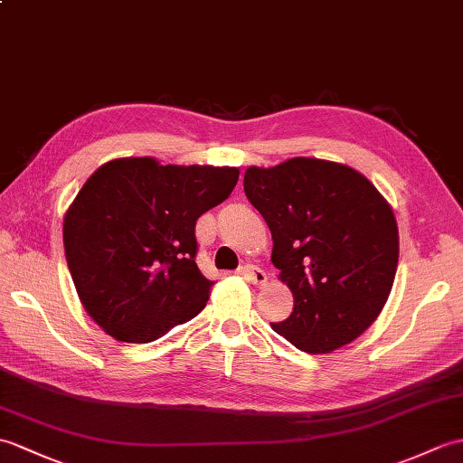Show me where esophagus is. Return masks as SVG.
Listing matches in <instances>:
<instances>
[{"label": "esophagus", "mask_w": 463, "mask_h": 463, "mask_svg": "<svg viewBox=\"0 0 463 463\" xmlns=\"http://www.w3.org/2000/svg\"><path fill=\"white\" fill-rule=\"evenodd\" d=\"M241 274L246 278V280L252 282L254 286H264L268 282V276L262 270V268H258L254 264H246L241 268Z\"/></svg>", "instance_id": "obj_1"}]
</instances>
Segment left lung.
Returning a JSON list of instances; mask_svg holds the SVG:
<instances>
[{"label": "left lung", "mask_w": 463, "mask_h": 463, "mask_svg": "<svg viewBox=\"0 0 463 463\" xmlns=\"http://www.w3.org/2000/svg\"><path fill=\"white\" fill-rule=\"evenodd\" d=\"M244 193L294 296V311L272 329L311 354L357 339L379 317L399 264V227L377 187L349 165L292 157L246 169Z\"/></svg>", "instance_id": "obj_1"}]
</instances>
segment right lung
Returning <instances> with one entry per match:
<instances>
[{
    "mask_svg": "<svg viewBox=\"0 0 463 463\" xmlns=\"http://www.w3.org/2000/svg\"><path fill=\"white\" fill-rule=\"evenodd\" d=\"M239 174L120 157L86 179L64 214V254L86 314L109 335L156 341L207 306L214 282L195 262V224Z\"/></svg>",
    "mask_w": 463,
    "mask_h": 463,
    "instance_id": "1",
    "label": "right lung"
}]
</instances>
